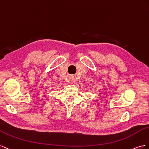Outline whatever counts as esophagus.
<instances>
[{
    "mask_svg": "<svg viewBox=\"0 0 149 149\" xmlns=\"http://www.w3.org/2000/svg\"><path fill=\"white\" fill-rule=\"evenodd\" d=\"M74 79H75V77H74V75H70V77H69V81H70V82H73L74 81Z\"/></svg>",
    "mask_w": 149,
    "mask_h": 149,
    "instance_id": "obj_1",
    "label": "esophagus"
}]
</instances>
